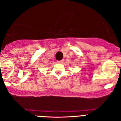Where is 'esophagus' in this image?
<instances>
[{"label": "esophagus", "mask_w": 121, "mask_h": 121, "mask_svg": "<svg viewBox=\"0 0 121 121\" xmlns=\"http://www.w3.org/2000/svg\"><path fill=\"white\" fill-rule=\"evenodd\" d=\"M63 62V60H60V61H57V63H62Z\"/></svg>", "instance_id": "34e87169"}]
</instances>
